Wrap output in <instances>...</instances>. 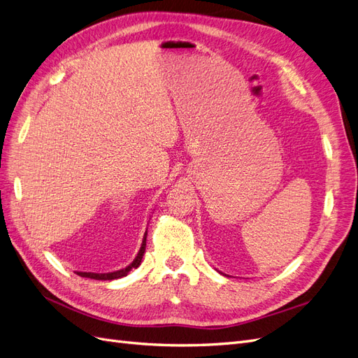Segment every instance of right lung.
<instances>
[{
    "mask_svg": "<svg viewBox=\"0 0 358 358\" xmlns=\"http://www.w3.org/2000/svg\"><path fill=\"white\" fill-rule=\"evenodd\" d=\"M146 236H148V231L145 233L143 242H142V246H140V251H138L137 257L133 259V263L127 266L125 268L116 270V272H110V273H92V272H76V273L82 278H90V279H96V280H112V279H119V278L127 276L129 273V270L137 268L140 266V263H142V258H143L145 249H146Z\"/></svg>",
    "mask_w": 358,
    "mask_h": 358,
    "instance_id": "right-lung-1",
    "label": "right lung"
}]
</instances>
